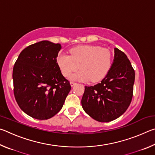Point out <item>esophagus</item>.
Returning <instances> with one entry per match:
<instances>
[{
  "label": "esophagus",
  "mask_w": 155,
  "mask_h": 155,
  "mask_svg": "<svg viewBox=\"0 0 155 155\" xmlns=\"http://www.w3.org/2000/svg\"><path fill=\"white\" fill-rule=\"evenodd\" d=\"M76 84H77V83L74 82V81H71V82H70V85H71V86H74Z\"/></svg>",
  "instance_id": "esophagus-1"
}]
</instances>
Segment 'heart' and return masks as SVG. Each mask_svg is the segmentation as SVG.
Returning <instances> with one entry per match:
<instances>
[{
	"label": "heart",
	"mask_w": 155,
	"mask_h": 155,
	"mask_svg": "<svg viewBox=\"0 0 155 155\" xmlns=\"http://www.w3.org/2000/svg\"><path fill=\"white\" fill-rule=\"evenodd\" d=\"M70 52V55L59 53L57 63L65 77L78 70L79 65L81 70L70 77L72 80L98 82L105 77L113 64V53L107 48L83 45L74 47Z\"/></svg>",
	"instance_id": "b5f03b06"
}]
</instances>
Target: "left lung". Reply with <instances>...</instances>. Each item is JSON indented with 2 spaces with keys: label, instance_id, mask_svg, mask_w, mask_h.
Here are the masks:
<instances>
[{
  "label": "left lung",
  "instance_id": "1",
  "mask_svg": "<svg viewBox=\"0 0 155 155\" xmlns=\"http://www.w3.org/2000/svg\"><path fill=\"white\" fill-rule=\"evenodd\" d=\"M114 60L101 83L85 86L81 104L87 114L96 121L108 122L122 115L133 98L135 70L124 52L114 48Z\"/></svg>",
  "mask_w": 155,
  "mask_h": 155
}]
</instances>
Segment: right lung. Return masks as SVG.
Returning <instances> with one entry per match:
<instances>
[{
  "label": "right lung",
  "instance_id": "right-lung-1",
  "mask_svg": "<svg viewBox=\"0 0 155 155\" xmlns=\"http://www.w3.org/2000/svg\"><path fill=\"white\" fill-rule=\"evenodd\" d=\"M61 48V44L46 40L31 44L20 52L14 64L15 101L20 108L33 118L53 117L61 109L71 90L57 63Z\"/></svg>",
  "mask_w": 155,
  "mask_h": 155
}]
</instances>
